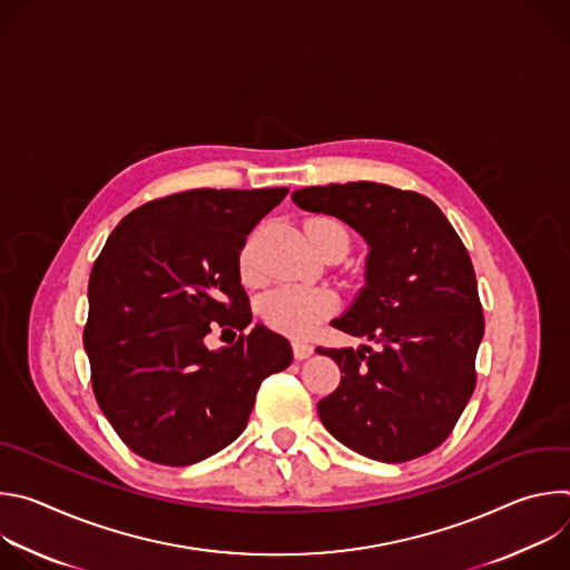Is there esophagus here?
Instances as JSON below:
<instances>
[{
  "instance_id": "obj_1",
  "label": "esophagus",
  "mask_w": 570,
  "mask_h": 570,
  "mask_svg": "<svg viewBox=\"0 0 570 570\" xmlns=\"http://www.w3.org/2000/svg\"><path fill=\"white\" fill-rule=\"evenodd\" d=\"M313 345H308V343H302V341H293V354H295V358L297 361H304V358H308V356H313Z\"/></svg>"
}]
</instances>
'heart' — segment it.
<instances>
[{
  "instance_id": "b5f03b06",
  "label": "heart",
  "mask_w": 570,
  "mask_h": 570,
  "mask_svg": "<svg viewBox=\"0 0 570 570\" xmlns=\"http://www.w3.org/2000/svg\"><path fill=\"white\" fill-rule=\"evenodd\" d=\"M324 232V229H343L336 220L330 218H315L306 225V232ZM345 232V229H343ZM243 273L248 277L253 275L250 257L243 255ZM336 299L330 291L324 288H308V286H282L268 293L262 299V315L268 327L295 336L306 338L315 332L317 324L327 317L334 308Z\"/></svg>"
}]
</instances>
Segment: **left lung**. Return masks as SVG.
<instances>
[{"instance_id": "left-lung-1", "label": "left lung", "mask_w": 570, "mask_h": 570, "mask_svg": "<svg viewBox=\"0 0 570 570\" xmlns=\"http://www.w3.org/2000/svg\"><path fill=\"white\" fill-rule=\"evenodd\" d=\"M293 203L341 218L367 243L365 284L332 324L374 345L317 347L341 367V385L317 403L324 429L379 462L438 449L471 399L484 334L460 236L433 200L387 185L304 187Z\"/></svg>"}]
</instances>
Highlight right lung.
I'll return each instance as SVG.
<instances>
[{"instance_id": "obj_1", "label": "right lung", "mask_w": 570, "mask_h": 570, "mask_svg": "<svg viewBox=\"0 0 570 570\" xmlns=\"http://www.w3.org/2000/svg\"><path fill=\"white\" fill-rule=\"evenodd\" d=\"M286 194L191 189L137 207L108 236L83 345L101 411L137 455L187 466L218 453L246 429L262 381L291 365L288 341L264 324L205 345L214 322H253L238 257Z\"/></svg>"}]
</instances>
